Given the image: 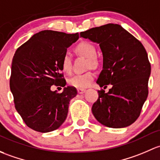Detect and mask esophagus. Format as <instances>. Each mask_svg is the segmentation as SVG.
Returning <instances> with one entry per match:
<instances>
[{"mask_svg": "<svg viewBox=\"0 0 160 160\" xmlns=\"http://www.w3.org/2000/svg\"><path fill=\"white\" fill-rule=\"evenodd\" d=\"M77 92H78V94H83L84 92H85V89H82V88H78V90H77Z\"/></svg>", "mask_w": 160, "mask_h": 160, "instance_id": "1", "label": "esophagus"}]
</instances>
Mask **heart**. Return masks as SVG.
Returning <instances> with one entry per match:
<instances>
[{
	"mask_svg": "<svg viewBox=\"0 0 160 160\" xmlns=\"http://www.w3.org/2000/svg\"><path fill=\"white\" fill-rule=\"evenodd\" d=\"M75 50L77 52L81 54L82 55L88 58V68L92 67L95 68L98 64L95 55H96V50L93 44L88 42H82L77 44L75 47ZM61 66L63 72H70L72 69V61H71L70 55L68 52H65L62 56V62H61ZM95 78V74L92 72H85L83 74H77L72 76L68 80L69 85L72 87L78 88H85L89 86L92 84V81Z\"/></svg>",
	"mask_w": 160,
	"mask_h": 160,
	"instance_id": "b5f03b06",
	"label": "heart"
}]
</instances>
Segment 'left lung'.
I'll return each instance as SVG.
<instances>
[{"label":"left lung","instance_id":"8db88e82","mask_svg":"<svg viewBox=\"0 0 160 160\" xmlns=\"http://www.w3.org/2000/svg\"><path fill=\"white\" fill-rule=\"evenodd\" d=\"M80 37L99 44L103 66L96 82L100 87L112 85L106 93L98 91L92 114L107 127H127L139 116L148 96L151 66L146 49L116 24L92 28L81 32Z\"/></svg>","mask_w":160,"mask_h":160}]
</instances>
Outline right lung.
I'll return each instance as SVG.
<instances>
[{
	"mask_svg": "<svg viewBox=\"0 0 160 160\" xmlns=\"http://www.w3.org/2000/svg\"><path fill=\"white\" fill-rule=\"evenodd\" d=\"M78 33L44 30L34 34L16 51L11 64L10 88L23 121L39 132L58 129L66 119L70 100L77 95L67 86L62 93L52 85L65 86L61 66L67 48L78 39Z\"/></svg>",
	"mask_w": 160,
	"mask_h": 160,
	"instance_id": "1",
	"label": "right lung"
}]
</instances>
